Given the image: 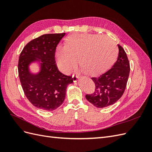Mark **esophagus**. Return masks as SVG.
I'll use <instances>...</instances> for the list:
<instances>
[{"mask_svg":"<svg viewBox=\"0 0 152 152\" xmlns=\"http://www.w3.org/2000/svg\"><path fill=\"white\" fill-rule=\"evenodd\" d=\"M72 79H73V82H77L78 81V80L79 79V77L75 75H72Z\"/></svg>","mask_w":152,"mask_h":152,"instance_id":"1","label":"esophagus"}]
</instances>
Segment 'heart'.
Wrapping results in <instances>:
<instances>
[{"mask_svg": "<svg viewBox=\"0 0 152 152\" xmlns=\"http://www.w3.org/2000/svg\"><path fill=\"white\" fill-rule=\"evenodd\" d=\"M118 49L108 37L96 34H73L58 45L54 58L58 68L68 74L78 63L87 74L96 75L108 69L116 60Z\"/></svg>", "mask_w": 152, "mask_h": 152, "instance_id": "b5f03b06", "label": "heart"}]
</instances>
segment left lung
I'll use <instances>...</instances> for the list:
<instances>
[{
  "mask_svg": "<svg viewBox=\"0 0 152 152\" xmlns=\"http://www.w3.org/2000/svg\"><path fill=\"white\" fill-rule=\"evenodd\" d=\"M118 56L112 68L97 77L91 78L95 84V91L93 94L86 95V98L97 108L114 104L125 91L130 66L125 50L118 44Z\"/></svg>",
  "mask_w": 152,
  "mask_h": 152,
  "instance_id": "left-lung-1",
  "label": "left lung"
}]
</instances>
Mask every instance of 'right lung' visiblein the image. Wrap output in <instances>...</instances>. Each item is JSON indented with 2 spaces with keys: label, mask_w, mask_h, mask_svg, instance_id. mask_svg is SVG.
<instances>
[{
  "label": "right lung",
  "mask_w": 152,
  "mask_h": 152,
  "mask_svg": "<svg viewBox=\"0 0 152 152\" xmlns=\"http://www.w3.org/2000/svg\"><path fill=\"white\" fill-rule=\"evenodd\" d=\"M65 33L45 34L31 40L21 51L18 73L26 97L34 107L46 111L56 110L63 103L71 77L58 70L54 53ZM36 64L38 70H31Z\"/></svg>",
  "instance_id": "obj_1"
}]
</instances>
